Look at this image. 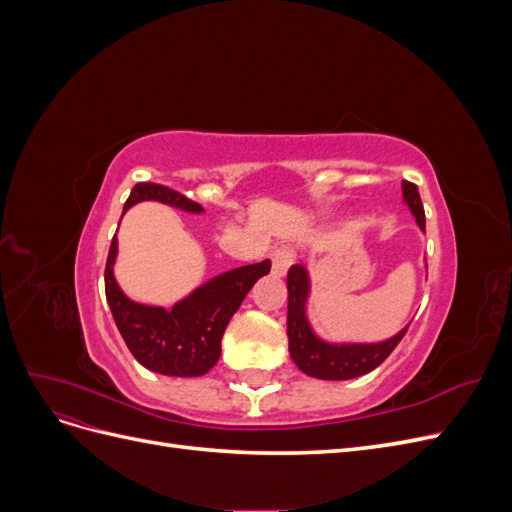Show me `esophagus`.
<instances>
[{
  "instance_id": "obj_1",
  "label": "esophagus",
  "mask_w": 512,
  "mask_h": 512,
  "mask_svg": "<svg viewBox=\"0 0 512 512\" xmlns=\"http://www.w3.org/2000/svg\"><path fill=\"white\" fill-rule=\"evenodd\" d=\"M271 262H273V275L284 277L288 267L292 265V252L288 250V247H280V250H275L271 254Z\"/></svg>"
}]
</instances>
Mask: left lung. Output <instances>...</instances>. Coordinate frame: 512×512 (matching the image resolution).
I'll return each mask as SVG.
<instances>
[{
  "label": "left lung",
  "mask_w": 512,
  "mask_h": 512,
  "mask_svg": "<svg viewBox=\"0 0 512 512\" xmlns=\"http://www.w3.org/2000/svg\"><path fill=\"white\" fill-rule=\"evenodd\" d=\"M404 203L412 211L418 228L425 230V211L418 188L410 181H401ZM288 286V350L294 365L303 374L318 380H350L374 371L395 346L404 339L408 327L393 337L376 344H333L324 342L307 320L309 299V271L303 265H292L286 277Z\"/></svg>",
  "instance_id": "8db88e82"
}]
</instances>
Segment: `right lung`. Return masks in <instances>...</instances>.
<instances>
[{
    "label": "right lung",
    "instance_id": "1",
    "mask_svg": "<svg viewBox=\"0 0 512 512\" xmlns=\"http://www.w3.org/2000/svg\"><path fill=\"white\" fill-rule=\"evenodd\" d=\"M141 200H158V203L188 213L205 211L194 200L166 188V185L136 183L123 205V213ZM115 258L117 235L111 241L106 258L104 290L123 342L143 367L162 376L177 378L203 376L218 363L222 335L232 314L241 307L245 294L260 277L271 271V260L230 269L198 286L170 309H164L158 305L136 303L123 294L113 275Z\"/></svg>",
    "mask_w": 512,
    "mask_h": 512
}]
</instances>
